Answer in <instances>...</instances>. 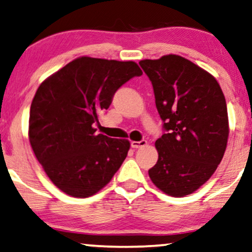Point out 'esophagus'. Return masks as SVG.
<instances>
[{"mask_svg": "<svg viewBox=\"0 0 252 252\" xmlns=\"http://www.w3.org/2000/svg\"><path fill=\"white\" fill-rule=\"evenodd\" d=\"M147 146V141L146 140H141V141H132L130 142V147L134 149H138V148H142V147Z\"/></svg>", "mask_w": 252, "mask_h": 252, "instance_id": "1", "label": "esophagus"}]
</instances>
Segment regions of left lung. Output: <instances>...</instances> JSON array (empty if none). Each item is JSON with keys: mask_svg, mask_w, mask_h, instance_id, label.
Here are the masks:
<instances>
[{"mask_svg": "<svg viewBox=\"0 0 252 252\" xmlns=\"http://www.w3.org/2000/svg\"><path fill=\"white\" fill-rule=\"evenodd\" d=\"M139 64L153 84L165 130L155 142L158 159L149 177L172 197L193 193L226 152L229 125L223 93L214 76L179 55Z\"/></svg>", "mask_w": 252, "mask_h": 252, "instance_id": "1", "label": "left lung"}]
</instances>
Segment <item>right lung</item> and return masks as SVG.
<instances>
[{
    "instance_id": "right-lung-1",
    "label": "right lung",
    "mask_w": 252,
    "mask_h": 252,
    "mask_svg": "<svg viewBox=\"0 0 252 252\" xmlns=\"http://www.w3.org/2000/svg\"><path fill=\"white\" fill-rule=\"evenodd\" d=\"M142 70L133 61L77 58L39 86L29 139L48 178L62 192L87 198L102 190L129 149L125 139L96 134L93 125L113 94Z\"/></svg>"
}]
</instances>
